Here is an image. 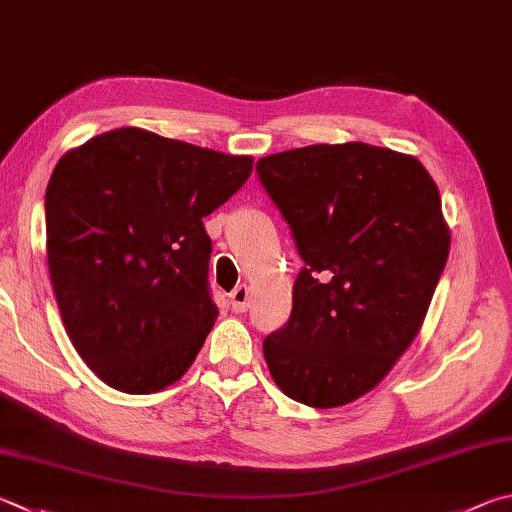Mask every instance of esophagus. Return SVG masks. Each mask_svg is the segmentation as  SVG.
<instances>
[{
  "label": "esophagus",
  "mask_w": 512,
  "mask_h": 512,
  "mask_svg": "<svg viewBox=\"0 0 512 512\" xmlns=\"http://www.w3.org/2000/svg\"><path fill=\"white\" fill-rule=\"evenodd\" d=\"M230 304H232V311H235V313L248 311V306H250V291H248L246 284H244V286H237L235 291L230 293Z\"/></svg>",
  "instance_id": "obj_1"
}]
</instances>
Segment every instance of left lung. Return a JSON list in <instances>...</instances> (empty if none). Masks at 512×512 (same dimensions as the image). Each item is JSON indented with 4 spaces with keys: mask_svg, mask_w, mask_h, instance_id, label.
<instances>
[{
    "mask_svg": "<svg viewBox=\"0 0 512 512\" xmlns=\"http://www.w3.org/2000/svg\"><path fill=\"white\" fill-rule=\"evenodd\" d=\"M304 266L264 340L275 385L318 410L371 392L412 345L448 262L441 194L421 161L367 143L257 161Z\"/></svg>",
    "mask_w": 512,
    "mask_h": 512,
    "instance_id": "1",
    "label": "left lung"
}]
</instances>
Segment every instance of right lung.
Instances as JSON below:
<instances>
[{
  "label": "right lung",
  "instance_id": "right-lung-1",
  "mask_svg": "<svg viewBox=\"0 0 512 512\" xmlns=\"http://www.w3.org/2000/svg\"><path fill=\"white\" fill-rule=\"evenodd\" d=\"M250 172V156L138 127L94 136L55 165L44 201L51 284L102 383L152 394L190 369L219 315L203 217Z\"/></svg>",
  "mask_w": 512,
  "mask_h": 512
}]
</instances>
